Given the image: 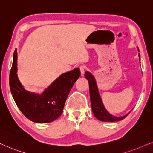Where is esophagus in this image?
I'll return each mask as SVG.
<instances>
[{
  "label": "esophagus",
  "mask_w": 153,
  "mask_h": 153,
  "mask_svg": "<svg viewBox=\"0 0 153 153\" xmlns=\"http://www.w3.org/2000/svg\"><path fill=\"white\" fill-rule=\"evenodd\" d=\"M79 69H80V71H81V74H82L83 76V75L84 74V72H85V70H86L85 66H80Z\"/></svg>",
  "instance_id": "obj_1"
}]
</instances>
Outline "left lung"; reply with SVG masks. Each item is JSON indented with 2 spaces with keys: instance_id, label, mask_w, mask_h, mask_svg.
Here are the masks:
<instances>
[{
  "instance_id": "1",
  "label": "left lung",
  "mask_w": 153,
  "mask_h": 153,
  "mask_svg": "<svg viewBox=\"0 0 153 153\" xmlns=\"http://www.w3.org/2000/svg\"><path fill=\"white\" fill-rule=\"evenodd\" d=\"M139 56H140V54H139ZM84 76H85L86 79L88 82L92 111H93V114H94V116H95V117L97 119L101 120V121L114 122L124 119V118L129 114L128 113V114H126V116L121 117H117L114 116L113 115L109 114L108 111H106V109L105 108L104 105H103L102 103V101H101V97H100L94 77L92 76L91 74L88 72V71H86Z\"/></svg>"
}]
</instances>
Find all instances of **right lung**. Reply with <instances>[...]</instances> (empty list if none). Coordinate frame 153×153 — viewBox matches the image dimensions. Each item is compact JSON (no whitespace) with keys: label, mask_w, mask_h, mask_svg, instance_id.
I'll list each match as a JSON object with an SVG mask.
<instances>
[{"label":"right lung","mask_w":153,"mask_h":153,"mask_svg":"<svg viewBox=\"0 0 153 153\" xmlns=\"http://www.w3.org/2000/svg\"><path fill=\"white\" fill-rule=\"evenodd\" d=\"M17 50L13 54L9 84L17 106L24 116L35 123H50L62 114L71 87L80 76L79 68L63 74L41 95L24 89L17 76Z\"/></svg>","instance_id":"obj_1"}]
</instances>
